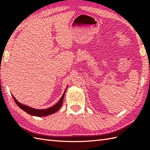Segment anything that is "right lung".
Here are the masks:
<instances>
[{
  "instance_id": "add662e5",
  "label": "right lung",
  "mask_w": 150,
  "mask_h": 150,
  "mask_svg": "<svg viewBox=\"0 0 150 150\" xmlns=\"http://www.w3.org/2000/svg\"><path fill=\"white\" fill-rule=\"evenodd\" d=\"M66 90V89L65 90L62 96L61 97V98H60V99L59 100V101L55 105H54L53 106L47 108V109H44V110H37V109H35V108H33L31 107L26 106V105L22 104L19 103V102H18L17 100V99H16V98L13 97V95H12V97H13V99L16 103V104H17V106L20 108H21L22 110L26 111L27 113L31 115H33V116L44 117V116L49 115L53 114L54 113L57 112V111H58L60 108H61V106H62V103H63V99H64V97Z\"/></svg>"
}]
</instances>
